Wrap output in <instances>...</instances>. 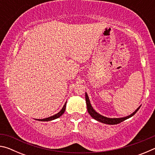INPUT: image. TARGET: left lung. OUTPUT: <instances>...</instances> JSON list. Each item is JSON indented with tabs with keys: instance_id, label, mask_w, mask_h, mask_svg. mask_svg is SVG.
I'll list each match as a JSON object with an SVG mask.
<instances>
[{
	"instance_id": "left-lung-1",
	"label": "left lung",
	"mask_w": 155,
	"mask_h": 155,
	"mask_svg": "<svg viewBox=\"0 0 155 155\" xmlns=\"http://www.w3.org/2000/svg\"><path fill=\"white\" fill-rule=\"evenodd\" d=\"M85 101H86V104H87V111L89 114H90L91 116L94 119L97 120V121L101 122L102 123H104V124H119V123L122 122L123 121H124L125 120L129 118V117H132L133 115H134L141 107V106L139 107L133 113V114H131L130 115H128V116H127V117H120V118H109V117H104V116H103V115L98 114V113H97L95 110L93 109V107H91V104H90V99H89V97L87 96V93H85Z\"/></svg>"
}]
</instances>
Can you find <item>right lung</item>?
I'll return each instance as SVG.
<instances>
[{
	"label": "right lung",
	"mask_w": 155,
	"mask_h": 155,
	"mask_svg": "<svg viewBox=\"0 0 155 155\" xmlns=\"http://www.w3.org/2000/svg\"><path fill=\"white\" fill-rule=\"evenodd\" d=\"M66 103L67 102H65V104L63 107V108L61 109V111H60L59 113H57V114L52 115V116H51L49 117H47V118H44V119H38L37 120H39V121H43V122H46V121H51V120H55L57 118H58L61 115H62L64 114V113L65 111V107H66Z\"/></svg>",
	"instance_id": "right-lung-1"
}]
</instances>
